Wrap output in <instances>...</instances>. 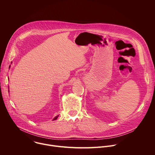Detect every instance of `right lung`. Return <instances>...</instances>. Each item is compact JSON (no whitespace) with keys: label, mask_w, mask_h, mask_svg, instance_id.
Here are the masks:
<instances>
[{"label":"right lung","mask_w":155,"mask_h":155,"mask_svg":"<svg viewBox=\"0 0 155 155\" xmlns=\"http://www.w3.org/2000/svg\"><path fill=\"white\" fill-rule=\"evenodd\" d=\"M10 67H9V68H10ZM58 116H57V117H55L53 118V120H56V119L58 118Z\"/></svg>","instance_id":"obj_1"}]
</instances>
